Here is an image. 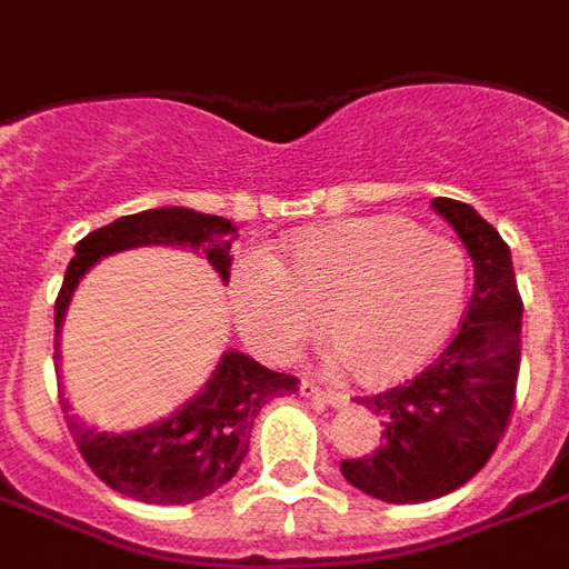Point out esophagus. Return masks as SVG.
Masks as SVG:
<instances>
[{
  "instance_id": "obj_1",
  "label": "esophagus",
  "mask_w": 569,
  "mask_h": 569,
  "mask_svg": "<svg viewBox=\"0 0 569 569\" xmlns=\"http://www.w3.org/2000/svg\"><path fill=\"white\" fill-rule=\"evenodd\" d=\"M301 398H310V401L328 403V407H335V410H340V407L347 403V395H340V391L319 389L317 382H310V380L301 382Z\"/></svg>"
}]
</instances>
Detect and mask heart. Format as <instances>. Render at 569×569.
I'll list each match as a JSON object with an SVG mask.
<instances>
[{
    "mask_svg": "<svg viewBox=\"0 0 569 569\" xmlns=\"http://www.w3.org/2000/svg\"><path fill=\"white\" fill-rule=\"evenodd\" d=\"M467 286L465 250L401 217L301 231L289 268L268 247L231 264L238 326L262 359L296 361L326 335L328 317L338 359L370 382L422 368L456 328Z\"/></svg>",
    "mask_w": 569,
    "mask_h": 569,
    "instance_id": "b5f03b06",
    "label": "heart"
}]
</instances>
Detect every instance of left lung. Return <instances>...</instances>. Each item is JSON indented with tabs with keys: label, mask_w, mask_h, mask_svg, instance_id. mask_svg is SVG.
Returning <instances> with one entry per match:
<instances>
[{
	"label": "left lung",
	"mask_w": 569,
	"mask_h": 569,
	"mask_svg": "<svg viewBox=\"0 0 569 569\" xmlns=\"http://www.w3.org/2000/svg\"><path fill=\"white\" fill-rule=\"evenodd\" d=\"M431 208L473 262V298L456 338L419 377L359 398L380 416L382 446L340 461V473L386 503H425L477 477L507 431L519 380L521 298L509 247L465 201L435 199Z\"/></svg>",
	"instance_id": "obj_1"
}]
</instances>
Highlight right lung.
Wrapping results in <instances>:
<instances>
[{
    "instance_id": "obj_1",
    "label": "right lung",
    "mask_w": 569,
    "mask_h": 569,
    "mask_svg": "<svg viewBox=\"0 0 569 569\" xmlns=\"http://www.w3.org/2000/svg\"><path fill=\"white\" fill-rule=\"evenodd\" d=\"M234 238L238 229L231 220L189 208L141 210L90 231L74 247L53 307V361L60 365V331L71 296L83 273L104 256L138 247H178L201 256L222 283H229ZM292 391H298L296 377L268 370L238 349H226L199 395L166 419L134 431H99L96 425L69 416L71 403L66 398L60 403L83 461L104 486L141 503L180 507L208 498L238 473L250 449L256 416L264 403Z\"/></svg>"
}]
</instances>
